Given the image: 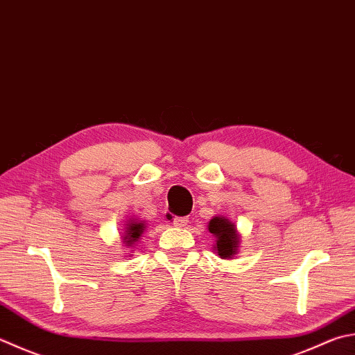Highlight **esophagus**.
<instances>
[{
	"mask_svg": "<svg viewBox=\"0 0 355 355\" xmlns=\"http://www.w3.org/2000/svg\"><path fill=\"white\" fill-rule=\"evenodd\" d=\"M171 223L176 227H185L187 223H189V218H185V216L184 218H173Z\"/></svg>",
	"mask_w": 355,
	"mask_h": 355,
	"instance_id": "34e87169",
	"label": "esophagus"
}]
</instances>
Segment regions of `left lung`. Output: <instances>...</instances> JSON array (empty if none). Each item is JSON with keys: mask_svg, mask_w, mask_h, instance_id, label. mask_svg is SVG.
<instances>
[{"mask_svg": "<svg viewBox=\"0 0 355 355\" xmlns=\"http://www.w3.org/2000/svg\"><path fill=\"white\" fill-rule=\"evenodd\" d=\"M209 232L216 236L215 250L220 258H230L236 253V247L239 244L236 227L224 216L213 218L209 223Z\"/></svg>", "mask_w": 355, "mask_h": 355, "instance_id": "obj_1", "label": "left lung"}]
</instances>
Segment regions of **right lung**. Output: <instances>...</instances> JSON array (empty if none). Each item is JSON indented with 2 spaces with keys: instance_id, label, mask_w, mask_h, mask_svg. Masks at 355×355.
I'll return each mask as SVG.
<instances>
[{
  "instance_id": "right-lung-1",
  "label": "right lung",
  "mask_w": 355,
  "mask_h": 355,
  "mask_svg": "<svg viewBox=\"0 0 355 355\" xmlns=\"http://www.w3.org/2000/svg\"><path fill=\"white\" fill-rule=\"evenodd\" d=\"M128 227H126V233L123 236V241L126 245H131L135 244L136 241L140 238V235H142L144 230H145V225L142 223H139V220H131L130 224H126Z\"/></svg>"
}]
</instances>
